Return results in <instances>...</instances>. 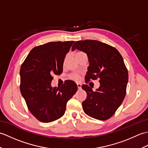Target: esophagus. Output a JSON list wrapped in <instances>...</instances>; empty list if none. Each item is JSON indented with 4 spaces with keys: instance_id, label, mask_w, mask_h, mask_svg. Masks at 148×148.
<instances>
[{
    "instance_id": "34e87169",
    "label": "esophagus",
    "mask_w": 148,
    "mask_h": 148,
    "mask_svg": "<svg viewBox=\"0 0 148 148\" xmlns=\"http://www.w3.org/2000/svg\"><path fill=\"white\" fill-rule=\"evenodd\" d=\"M77 88L79 89V90H80V89L81 88V84L77 83Z\"/></svg>"
}]
</instances>
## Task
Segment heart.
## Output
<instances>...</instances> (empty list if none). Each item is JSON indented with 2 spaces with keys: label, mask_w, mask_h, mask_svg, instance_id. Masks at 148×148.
Masks as SVG:
<instances>
[{
  "label": "heart",
  "mask_w": 148,
  "mask_h": 148,
  "mask_svg": "<svg viewBox=\"0 0 148 148\" xmlns=\"http://www.w3.org/2000/svg\"><path fill=\"white\" fill-rule=\"evenodd\" d=\"M80 53H83V52H77V53H76V55L80 54ZM69 77H70L71 79L74 80V81H79V79H80V77L78 76L77 74H71L70 76H69Z\"/></svg>",
  "instance_id": "obj_1"
}]
</instances>
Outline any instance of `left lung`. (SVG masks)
I'll return each mask as SVG.
<instances>
[{
	"label": "left lung",
	"instance_id": "obj_1",
	"mask_svg": "<svg viewBox=\"0 0 148 148\" xmlns=\"http://www.w3.org/2000/svg\"><path fill=\"white\" fill-rule=\"evenodd\" d=\"M78 49L88 56L89 66L86 83L99 79L100 86L93 92L87 84L82 88L87 93L82 102L84 112L99 120H106L114 114L126 95L128 71L120 53L114 47L96 40H78L72 50Z\"/></svg>",
	"mask_w": 148,
	"mask_h": 148
}]
</instances>
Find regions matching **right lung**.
<instances>
[{
	"label": "right lung",
	"instance_id": "add662e5",
	"mask_svg": "<svg viewBox=\"0 0 148 148\" xmlns=\"http://www.w3.org/2000/svg\"><path fill=\"white\" fill-rule=\"evenodd\" d=\"M74 41L49 42L31 50L20 69V91L30 112L43 123L64 114L66 104L76 93V83L67 80L52 87L53 76L63 72L67 53Z\"/></svg>",
	"mask_w": 148,
	"mask_h": 148
}]
</instances>
